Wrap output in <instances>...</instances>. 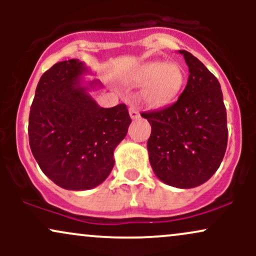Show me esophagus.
<instances>
[{"label":"esophagus","mask_w":256,"mask_h":256,"mask_svg":"<svg viewBox=\"0 0 256 256\" xmlns=\"http://www.w3.org/2000/svg\"><path fill=\"white\" fill-rule=\"evenodd\" d=\"M128 113H130V118L132 120H136L140 118V113H138V110L136 108V106H131L130 110H128Z\"/></svg>","instance_id":"obj_1"}]
</instances>
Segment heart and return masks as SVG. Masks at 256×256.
Wrapping results in <instances>:
<instances>
[{
    "mask_svg": "<svg viewBox=\"0 0 256 256\" xmlns=\"http://www.w3.org/2000/svg\"><path fill=\"white\" fill-rule=\"evenodd\" d=\"M185 73L177 62L150 61L140 64L125 74V83L143 88V100L149 107L158 108L176 98L184 84Z\"/></svg>",
    "mask_w": 256,
    "mask_h": 256,
    "instance_id": "1",
    "label": "heart"
}]
</instances>
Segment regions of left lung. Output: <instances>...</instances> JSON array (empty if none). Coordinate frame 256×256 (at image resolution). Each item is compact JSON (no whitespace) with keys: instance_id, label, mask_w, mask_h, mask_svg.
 I'll use <instances>...</instances> for the list:
<instances>
[{"instance_id":"obj_1","label":"left lung","mask_w":256,"mask_h":256,"mask_svg":"<svg viewBox=\"0 0 256 256\" xmlns=\"http://www.w3.org/2000/svg\"><path fill=\"white\" fill-rule=\"evenodd\" d=\"M178 52L189 67L184 91L172 106L140 116L152 125L146 148L155 176L171 186L192 189L219 168L228 122L218 79L189 52Z\"/></svg>"}]
</instances>
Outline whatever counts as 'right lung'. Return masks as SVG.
<instances>
[{
	"mask_svg": "<svg viewBox=\"0 0 256 256\" xmlns=\"http://www.w3.org/2000/svg\"><path fill=\"white\" fill-rule=\"evenodd\" d=\"M84 62L55 64L40 77L28 118L31 152L44 174L66 190H90L107 179L114 150L131 124L124 104L104 108L90 95L101 89Z\"/></svg>",
	"mask_w": 256,
	"mask_h": 256,
	"instance_id": "add662e5",
	"label": "right lung"
}]
</instances>
